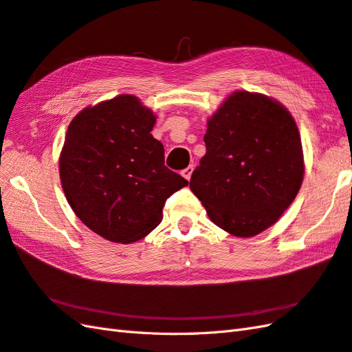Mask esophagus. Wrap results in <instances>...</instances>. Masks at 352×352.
<instances>
[{
  "label": "esophagus",
  "mask_w": 352,
  "mask_h": 352,
  "mask_svg": "<svg viewBox=\"0 0 352 352\" xmlns=\"http://www.w3.org/2000/svg\"><path fill=\"white\" fill-rule=\"evenodd\" d=\"M192 171H194V167H192V166H188L186 168L182 170V176L186 179V181H190V179H191Z\"/></svg>",
  "instance_id": "34e87169"
}]
</instances>
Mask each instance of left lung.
<instances>
[{"label": "left lung", "instance_id": "obj_1", "mask_svg": "<svg viewBox=\"0 0 352 352\" xmlns=\"http://www.w3.org/2000/svg\"><path fill=\"white\" fill-rule=\"evenodd\" d=\"M204 143L190 188L213 224L237 237L275 224L305 175L302 140L289 111L263 94L236 91L209 118Z\"/></svg>", "mask_w": 352, "mask_h": 352}]
</instances>
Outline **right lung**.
Segmentation results:
<instances>
[{
	"label": "right lung",
	"mask_w": 352,
	"mask_h": 352,
	"mask_svg": "<svg viewBox=\"0 0 352 352\" xmlns=\"http://www.w3.org/2000/svg\"><path fill=\"white\" fill-rule=\"evenodd\" d=\"M157 116L122 94L85 107L68 125L59 177L76 217L116 243L148 236L168 197L188 185L164 166V146L151 134Z\"/></svg>",
	"instance_id": "right-lung-1"
}]
</instances>
